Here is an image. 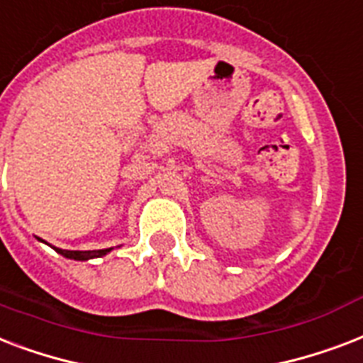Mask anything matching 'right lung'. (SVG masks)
<instances>
[{"label":"right lung","instance_id":"right-lung-1","mask_svg":"<svg viewBox=\"0 0 363 363\" xmlns=\"http://www.w3.org/2000/svg\"><path fill=\"white\" fill-rule=\"evenodd\" d=\"M56 252L67 259H75V261H89L94 259V257H102V255L109 254L113 248H106V250H86V252H81V250H62V248H55Z\"/></svg>","mask_w":363,"mask_h":363}]
</instances>
